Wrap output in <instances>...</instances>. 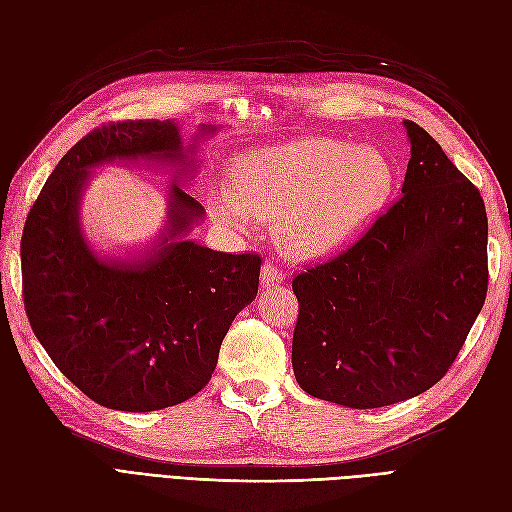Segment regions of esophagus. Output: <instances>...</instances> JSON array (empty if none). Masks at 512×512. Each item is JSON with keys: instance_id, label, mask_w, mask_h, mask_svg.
<instances>
[{"instance_id": "esophagus-1", "label": "esophagus", "mask_w": 512, "mask_h": 512, "mask_svg": "<svg viewBox=\"0 0 512 512\" xmlns=\"http://www.w3.org/2000/svg\"><path fill=\"white\" fill-rule=\"evenodd\" d=\"M284 282V273L280 267H275L273 262H265L260 271V284L262 288L273 286V284H282Z\"/></svg>"}]
</instances>
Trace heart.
<instances>
[{
  "instance_id": "obj_1",
  "label": "heart",
  "mask_w": 512,
  "mask_h": 512,
  "mask_svg": "<svg viewBox=\"0 0 512 512\" xmlns=\"http://www.w3.org/2000/svg\"><path fill=\"white\" fill-rule=\"evenodd\" d=\"M235 175L237 188H213L215 218L241 230L256 215L277 220L284 250L299 258L342 250L376 218L393 190V164L380 149L329 136L245 151Z\"/></svg>"
}]
</instances>
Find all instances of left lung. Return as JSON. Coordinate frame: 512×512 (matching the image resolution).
I'll list each match as a JSON object with an SVG mask.
<instances>
[{"label":"left lung","instance_id":"1","mask_svg":"<svg viewBox=\"0 0 512 512\" xmlns=\"http://www.w3.org/2000/svg\"><path fill=\"white\" fill-rule=\"evenodd\" d=\"M401 198L346 252L292 280V369L312 397L367 410L440 382L487 297L480 192L414 121Z\"/></svg>","mask_w":512,"mask_h":512}]
</instances>
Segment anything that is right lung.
<instances>
[{"mask_svg":"<svg viewBox=\"0 0 512 512\" xmlns=\"http://www.w3.org/2000/svg\"><path fill=\"white\" fill-rule=\"evenodd\" d=\"M190 153L175 121L108 123L59 160L29 209L21 239L29 324L61 374L104 408L151 412L194 397L232 320L256 299L260 256L185 239L205 209L177 179L164 230L145 254L102 256L85 235L81 198L96 166L149 160L185 170Z\"/></svg>","mask_w":512,"mask_h":512,"instance_id":"1","label":"right lung"}]
</instances>
